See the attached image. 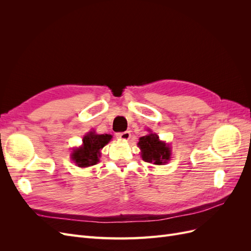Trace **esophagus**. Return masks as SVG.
<instances>
[{"mask_svg":"<svg viewBox=\"0 0 251 251\" xmlns=\"http://www.w3.org/2000/svg\"><path fill=\"white\" fill-rule=\"evenodd\" d=\"M116 136H117V138H119V139H121V140H128V139H130V137H131V133L126 131V132L117 133Z\"/></svg>","mask_w":251,"mask_h":251,"instance_id":"esophagus-1","label":"esophagus"}]
</instances>
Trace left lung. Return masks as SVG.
Segmentation results:
<instances>
[{
	"label": "left lung",
	"mask_w": 251,
	"mask_h": 251,
	"mask_svg": "<svg viewBox=\"0 0 251 251\" xmlns=\"http://www.w3.org/2000/svg\"><path fill=\"white\" fill-rule=\"evenodd\" d=\"M149 134L140 137L138 148L141 150L142 160L153 163L156 165H161L168 162L171 158V148L169 144L159 140V136L151 133L149 130Z\"/></svg>",
	"instance_id": "1"
}]
</instances>
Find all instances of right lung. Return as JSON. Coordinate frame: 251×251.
I'll list each match as a JSON object with an SVG mask.
<instances>
[{"instance_id": "add662e5", "label": "right lung", "mask_w": 251, "mask_h": 251, "mask_svg": "<svg viewBox=\"0 0 251 251\" xmlns=\"http://www.w3.org/2000/svg\"><path fill=\"white\" fill-rule=\"evenodd\" d=\"M112 139L110 134H96L95 131L89 132L82 138V146L74 149L71 159L79 168H88L100 161V150Z\"/></svg>"}]
</instances>
